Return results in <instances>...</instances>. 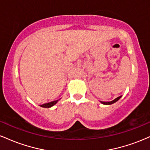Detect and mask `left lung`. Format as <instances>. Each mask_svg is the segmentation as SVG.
Masks as SVG:
<instances>
[{
    "label": "left lung",
    "mask_w": 150,
    "mask_h": 150,
    "mask_svg": "<svg viewBox=\"0 0 150 150\" xmlns=\"http://www.w3.org/2000/svg\"><path fill=\"white\" fill-rule=\"evenodd\" d=\"M120 97H121V96H120V97H117L116 99H115L114 100H113V101H101V102L103 104H106V105H108V104H113V103L116 102V101H118V99H119Z\"/></svg>",
    "instance_id": "8db88e82"
}]
</instances>
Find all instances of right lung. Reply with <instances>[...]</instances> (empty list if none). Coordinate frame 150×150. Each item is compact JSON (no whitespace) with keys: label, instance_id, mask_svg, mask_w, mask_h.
<instances>
[{"label":"right lung","instance_id":"obj_1","mask_svg":"<svg viewBox=\"0 0 150 150\" xmlns=\"http://www.w3.org/2000/svg\"><path fill=\"white\" fill-rule=\"evenodd\" d=\"M58 101V100H56V101H51V102H49V103H46V104H44L41 105V106H42V107H44V108H49V107H51V106H53V105L56 104V103H57Z\"/></svg>","mask_w":150,"mask_h":150}]
</instances>
